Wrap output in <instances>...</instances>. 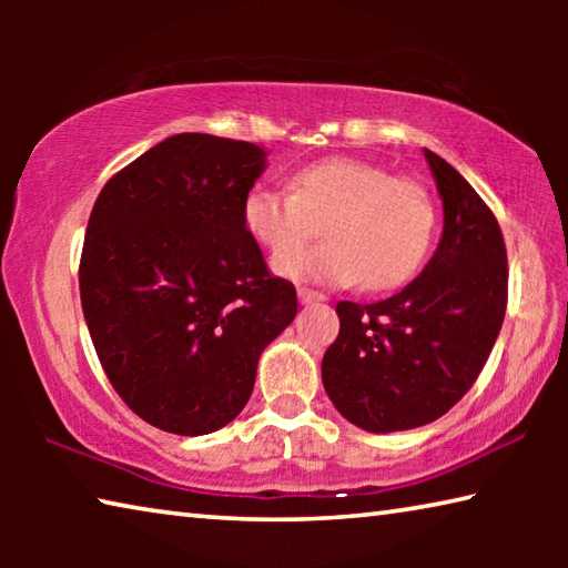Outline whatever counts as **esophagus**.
I'll list each match as a JSON object with an SVG mask.
<instances>
[{
	"label": "esophagus",
	"instance_id": "1",
	"mask_svg": "<svg viewBox=\"0 0 568 568\" xmlns=\"http://www.w3.org/2000/svg\"><path fill=\"white\" fill-rule=\"evenodd\" d=\"M297 301L301 303H321V301H325V295L321 293V291H313V287H297Z\"/></svg>",
	"mask_w": 568,
	"mask_h": 568
}]
</instances>
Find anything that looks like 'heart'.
Segmentation results:
<instances>
[{
  "mask_svg": "<svg viewBox=\"0 0 568 568\" xmlns=\"http://www.w3.org/2000/svg\"><path fill=\"white\" fill-rule=\"evenodd\" d=\"M245 233L281 253L275 271L295 281L390 291L416 275L436 235V203L420 182L355 158H325L293 172L291 192L257 185L240 205ZM323 244L293 251L314 234Z\"/></svg>",
  "mask_w": 568,
  "mask_h": 568,
  "instance_id": "b5f03b06",
  "label": "heart"
}]
</instances>
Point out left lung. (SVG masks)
<instances>
[{
	"label": "left lung",
	"mask_w": 568,
	"mask_h": 568,
	"mask_svg": "<svg viewBox=\"0 0 568 568\" xmlns=\"http://www.w3.org/2000/svg\"><path fill=\"white\" fill-rule=\"evenodd\" d=\"M444 200V235L423 273L381 303L341 301L323 386L371 434L426 426L466 396L491 355L508 301L498 220L460 172L423 150Z\"/></svg>",
	"instance_id": "1"
}]
</instances>
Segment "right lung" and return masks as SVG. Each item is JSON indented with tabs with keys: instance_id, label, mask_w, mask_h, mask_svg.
I'll list each match as a JSON object with an SVG mask.
<instances>
[{
	"instance_id": "obj_1",
	"label": "right lung",
	"mask_w": 568,
	"mask_h": 568,
	"mask_svg": "<svg viewBox=\"0 0 568 568\" xmlns=\"http://www.w3.org/2000/svg\"><path fill=\"white\" fill-rule=\"evenodd\" d=\"M263 170L257 145L182 132L112 175L92 207L84 321L118 396L168 434L227 426L297 313L240 217Z\"/></svg>"
}]
</instances>
